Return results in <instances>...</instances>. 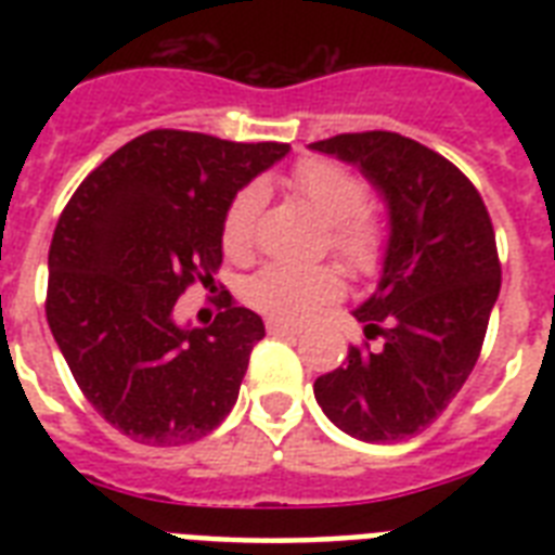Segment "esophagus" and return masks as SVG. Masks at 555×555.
Returning <instances> with one entry per match:
<instances>
[{
	"instance_id": "obj_1",
	"label": "esophagus",
	"mask_w": 555,
	"mask_h": 555,
	"mask_svg": "<svg viewBox=\"0 0 555 555\" xmlns=\"http://www.w3.org/2000/svg\"><path fill=\"white\" fill-rule=\"evenodd\" d=\"M268 334H273V337L299 334V325H291V322H285V320H268Z\"/></svg>"
}]
</instances>
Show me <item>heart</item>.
Masks as SVG:
<instances>
[{
	"label": "heart",
	"instance_id": "b5f03b06",
	"mask_svg": "<svg viewBox=\"0 0 555 555\" xmlns=\"http://www.w3.org/2000/svg\"><path fill=\"white\" fill-rule=\"evenodd\" d=\"M294 190L325 224H331V250L348 268L357 273L377 268L386 235L383 227L365 212L369 190L363 178L334 160H302L294 172ZM261 198H264L261 190L253 184L244 186L230 201L221 221V244L227 256L242 259L253 250ZM339 294H343V279L331 268L296 270L285 264H268L247 285V296L259 311L285 322L308 320L320 305L337 299Z\"/></svg>",
	"mask_w": 555,
	"mask_h": 555
}]
</instances>
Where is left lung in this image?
<instances>
[{
    "label": "left lung",
    "instance_id": "1",
    "mask_svg": "<svg viewBox=\"0 0 555 555\" xmlns=\"http://www.w3.org/2000/svg\"><path fill=\"white\" fill-rule=\"evenodd\" d=\"M311 150L360 169L388 209L379 282L351 311L377 348H348L313 397L351 438L397 443L426 429L478 363L501 291L490 212L455 164L403 134H337Z\"/></svg>",
    "mask_w": 555,
    "mask_h": 555
}]
</instances>
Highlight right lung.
I'll list each match as a JSON object with an SVG mask.
<instances>
[{"label":"right lung","mask_w":555,"mask_h":555,"mask_svg":"<svg viewBox=\"0 0 555 555\" xmlns=\"http://www.w3.org/2000/svg\"><path fill=\"white\" fill-rule=\"evenodd\" d=\"M287 143H233L155 129L91 172L56 221L46 317L77 386L126 438L181 447L238 400L264 322L227 299L195 328L178 296L221 264V221Z\"/></svg>","instance_id":"1"}]
</instances>
